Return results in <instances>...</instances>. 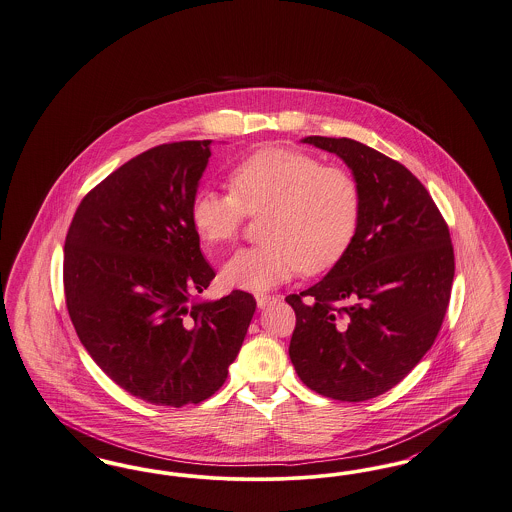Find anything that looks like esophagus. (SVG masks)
I'll return each instance as SVG.
<instances>
[{
  "label": "esophagus",
  "mask_w": 512,
  "mask_h": 512,
  "mask_svg": "<svg viewBox=\"0 0 512 512\" xmlns=\"http://www.w3.org/2000/svg\"><path fill=\"white\" fill-rule=\"evenodd\" d=\"M279 298L277 296H269V294H258L256 296V306L260 308V310H266L267 306H271L273 302H277Z\"/></svg>",
  "instance_id": "esophagus-1"
}]
</instances>
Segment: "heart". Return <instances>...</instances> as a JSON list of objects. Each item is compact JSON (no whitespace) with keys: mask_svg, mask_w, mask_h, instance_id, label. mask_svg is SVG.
Segmentation results:
<instances>
[{"mask_svg":"<svg viewBox=\"0 0 512 512\" xmlns=\"http://www.w3.org/2000/svg\"><path fill=\"white\" fill-rule=\"evenodd\" d=\"M229 191L202 189L191 223L204 245H231L248 216H264V245L233 254L222 267L229 289L266 292L300 269L323 273L352 245L361 214L356 179L304 151L264 147L229 174Z\"/></svg>","mask_w":512,"mask_h":512,"instance_id":"b5f03b06","label":"heart"}]
</instances>
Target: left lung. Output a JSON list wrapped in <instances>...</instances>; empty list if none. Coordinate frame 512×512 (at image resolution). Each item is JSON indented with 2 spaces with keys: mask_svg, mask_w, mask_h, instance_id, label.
Returning a JSON list of instances; mask_svg holds the SVG:
<instances>
[{
  "mask_svg": "<svg viewBox=\"0 0 512 512\" xmlns=\"http://www.w3.org/2000/svg\"><path fill=\"white\" fill-rule=\"evenodd\" d=\"M302 143L340 156L361 193L356 235L313 287L290 294L289 356L313 392L365 401L394 388L442 327L455 256L447 223L403 164L348 137Z\"/></svg>",
  "mask_w": 512,
  "mask_h": 512,
  "instance_id": "1",
  "label": "left lung"
}]
</instances>
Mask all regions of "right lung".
Here are the masks:
<instances>
[{
    "label": "right lung",
    "mask_w": 512,
    "mask_h": 512,
    "mask_svg": "<svg viewBox=\"0 0 512 512\" xmlns=\"http://www.w3.org/2000/svg\"><path fill=\"white\" fill-rule=\"evenodd\" d=\"M210 145L178 141L135 156L84 197L65 241L80 342L120 388L155 405L220 390L256 312L243 290L195 300L216 277L191 223Z\"/></svg>",
    "instance_id": "right-lung-1"
}]
</instances>
